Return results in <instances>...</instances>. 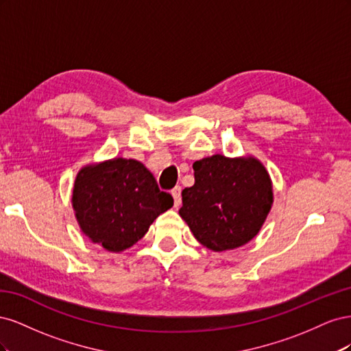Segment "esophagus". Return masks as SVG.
Here are the masks:
<instances>
[{
	"label": "esophagus",
	"instance_id": "esophagus-1",
	"mask_svg": "<svg viewBox=\"0 0 351 351\" xmlns=\"http://www.w3.org/2000/svg\"><path fill=\"white\" fill-rule=\"evenodd\" d=\"M171 195H173V197H174V206L178 208L180 205H182V187L176 186V187L171 190Z\"/></svg>",
	"mask_w": 351,
	"mask_h": 351
}]
</instances>
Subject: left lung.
Masks as SVG:
<instances>
[{
  "label": "left lung",
  "mask_w": 351,
  "mask_h": 351,
  "mask_svg": "<svg viewBox=\"0 0 351 351\" xmlns=\"http://www.w3.org/2000/svg\"><path fill=\"white\" fill-rule=\"evenodd\" d=\"M195 184L182 192L178 214L205 247L222 252L249 243L262 228L272 202V182L253 156L212 155L193 164Z\"/></svg>",
  "instance_id": "obj_1"
}]
</instances>
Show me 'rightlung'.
<instances>
[{
    "label": "right lung",
    "instance_id": "obj_1",
    "mask_svg": "<svg viewBox=\"0 0 351 351\" xmlns=\"http://www.w3.org/2000/svg\"><path fill=\"white\" fill-rule=\"evenodd\" d=\"M71 204L89 240L119 253L139 241L174 200L142 162L114 158L80 169Z\"/></svg>",
    "mask_w": 351,
    "mask_h": 351
}]
</instances>
